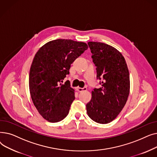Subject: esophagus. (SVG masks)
I'll list each match as a JSON object with an SVG mask.
<instances>
[{
    "instance_id": "34e87169",
    "label": "esophagus",
    "mask_w": 157,
    "mask_h": 157,
    "mask_svg": "<svg viewBox=\"0 0 157 157\" xmlns=\"http://www.w3.org/2000/svg\"><path fill=\"white\" fill-rule=\"evenodd\" d=\"M87 90V87L86 86H84L83 88H80V87H78L77 88V90L78 92H83V91H85V90Z\"/></svg>"
}]
</instances>
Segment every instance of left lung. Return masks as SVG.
Returning <instances> with one entry per match:
<instances>
[{"mask_svg":"<svg viewBox=\"0 0 157 157\" xmlns=\"http://www.w3.org/2000/svg\"><path fill=\"white\" fill-rule=\"evenodd\" d=\"M96 66L99 88L92 91L86 104L89 117L105 124L117 118L125 106L130 92V76L124 57L117 49L102 43L88 42Z\"/></svg>","mask_w":157,"mask_h":157,"instance_id":"obj_1","label":"left lung"}]
</instances>
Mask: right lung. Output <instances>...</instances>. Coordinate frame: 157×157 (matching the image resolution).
Wrapping results in <instances>:
<instances>
[{
	"mask_svg": "<svg viewBox=\"0 0 157 157\" xmlns=\"http://www.w3.org/2000/svg\"><path fill=\"white\" fill-rule=\"evenodd\" d=\"M88 49L86 43L70 39H56L36 53L29 73L32 100L39 114L55 123L67 116L74 97L70 81L63 85L71 63Z\"/></svg>",
	"mask_w": 157,
	"mask_h": 157,
	"instance_id": "add662e5",
	"label": "right lung"
}]
</instances>
